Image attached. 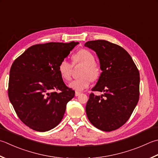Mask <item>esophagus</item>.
<instances>
[{
  "mask_svg": "<svg viewBox=\"0 0 158 158\" xmlns=\"http://www.w3.org/2000/svg\"><path fill=\"white\" fill-rule=\"evenodd\" d=\"M81 94V93L80 92H77V91L75 92V96H76V97H77V96H79Z\"/></svg>",
  "mask_w": 158,
  "mask_h": 158,
  "instance_id": "esophagus-1",
  "label": "esophagus"
}]
</instances>
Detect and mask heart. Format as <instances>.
Instances as JSON below:
<instances>
[{
    "label": "heart",
    "mask_w": 158,
    "mask_h": 158,
    "mask_svg": "<svg viewBox=\"0 0 158 158\" xmlns=\"http://www.w3.org/2000/svg\"><path fill=\"white\" fill-rule=\"evenodd\" d=\"M94 54L91 51L82 48L72 57L73 66L82 65L79 75L81 77L73 80L69 83V87L77 92L83 91L88 88L92 80L99 79L102 73L101 64L95 61ZM73 66L66 60H62L58 66L60 75L65 81H69L72 77Z\"/></svg>",
    "instance_id": "heart-1"
}]
</instances>
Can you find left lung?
I'll return each instance as SVG.
<instances>
[{
  "label": "left lung",
  "mask_w": 158,
  "mask_h": 158,
  "mask_svg": "<svg viewBox=\"0 0 158 158\" xmlns=\"http://www.w3.org/2000/svg\"><path fill=\"white\" fill-rule=\"evenodd\" d=\"M85 46L97 54L101 75L85 107L88 120L104 131L120 128L130 118L140 96V73L131 57L121 46L106 40L88 41Z\"/></svg>",
  "instance_id": "8db88e82"
}]
</instances>
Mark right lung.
<instances>
[{
  "instance_id": "add662e5",
  "label": "right lung",
  "mask_w": 158,
  "mask_h": 158,
  "mask_svg": "<svg viewBox=\"0 0 158 158\" xmlns=\"http://www.w3.org/2000/svg\"><path fill=\"white\" fill-rule=\"evenodd\" d=\"M78 44L71 42L33 45L12 64L9 98L18 118L29 128L47 131L62 120L75 91L65 84L58 66Z\"/></svg>"
}]
</instances>
